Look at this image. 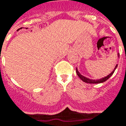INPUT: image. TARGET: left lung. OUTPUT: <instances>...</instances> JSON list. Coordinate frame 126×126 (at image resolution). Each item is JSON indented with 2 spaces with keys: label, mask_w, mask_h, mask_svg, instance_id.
Returning a JSON list of instances; mask_svg holds the SVG:
<instances>
[{
  "label": "left lung",
  "mask_w": 126,
  "mask_h": 126,
  "mask_svg": "<svg viewBox=\"0 0 126 126\" xmlns=\"http://www.w3.org/2000/svg\"><path fill=\"white\" fill-rule=\"evenodd\" d=\"M118 56L119 57V54H118ZM117 66H118V65H116L115 66L114 70L111 72L109 75H107V77H103V78H102V79H97V80L90 79H89V78L85 77H84L83 75H81L80 73L79 72V71H78L77 68H76V72H77V75H78V77L80 78L81 80L83 81H84V82H86V83H88V84H100V83H102V82H104V81H105L107 80V79H109V78H110V77L114 74V72L115 70H116V68L117 67Z\"/></svg>",
  "instance_id": "1"
}]
</instances>
